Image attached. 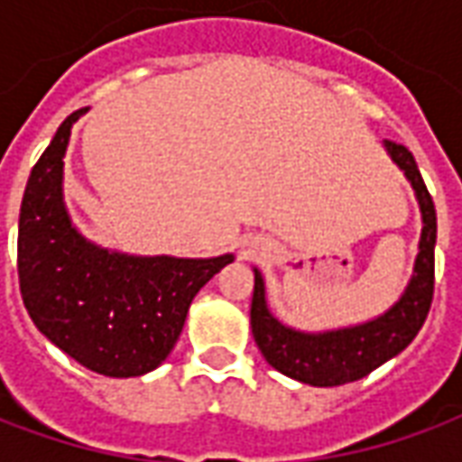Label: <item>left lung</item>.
<instances>
[{
	"label": "left lung",
	"instance_id": "1",
	"mask_svg": "<svg viewBox=\"0 0 462 462\" xmlns=\"http://www.w3.org/2000/svg\"><path fill=\"white\" fill-rule=\"evenodd\" d=\"M388 158L403 171L416 192L420 210V240L416 264L406 290L383 314L374 319L327 331H301L280 321L270 311L262 272L254 267L250 324L252 337L262 356L284 376L310 386H341L368 376L374 368L398 356L416 339L433 301V272H436V205L420 178L416 158L398 143L383 141Z\"/></svg>",
	"mask_w": 462,
	"mask_h": 462
}]
</instances>
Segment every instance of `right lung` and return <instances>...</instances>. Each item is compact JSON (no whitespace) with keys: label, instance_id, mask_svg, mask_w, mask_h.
<instances>
[{"label":"right lung","instance_id":"right-lung-1","mask_svg":"<svg viewBox=\"0 0 462 462\" xmlns=\"http://www.w3.org/2000/svg\"><path fill=\"white\" fill-rule=\"evenodd\" d=\"M66 118L26 182L16 267L36 329L81 366L111 378L143 376L168 358L190 301L235 254L208 260L128 254L79 232L64 202Z\"/></svg>","mask_w":462,"mask_h":462}]
</instances>
